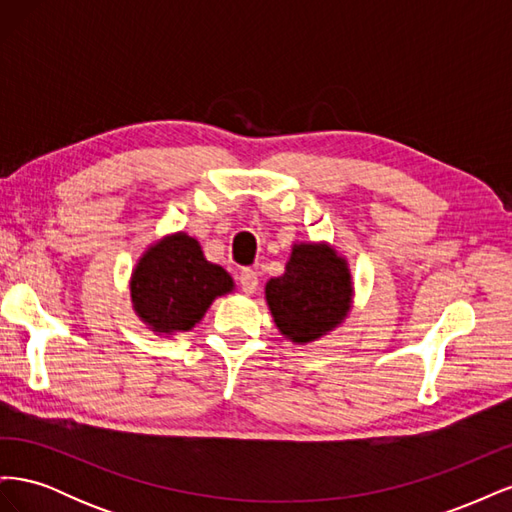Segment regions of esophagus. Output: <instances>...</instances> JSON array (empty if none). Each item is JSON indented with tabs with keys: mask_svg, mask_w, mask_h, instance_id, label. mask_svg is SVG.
<instances>
[{
	"mask_svg": "<svg viewBox=\"0 0 512 512\" xmlns=\"http://www.w3.org/2000/svg\"><path fill=\"white\" fill-rule=\"evenodd\" d=\"M239 284L247 294H252L258 288V273L254 269H241Z\"/></svg>",
	"mask_w": 512,
	"mask_h": 512,
	"instance_id": "esophagus-1",
	"label": "esophagus"
}]
</instances>
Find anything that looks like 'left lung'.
Wrapping results in <instances>:
<instances>
[{
	"instance_id": "8db88e82",
	"label": "left lung",
	"mask_w": 512,
	"mask_h": 512,
	"mask_svg": "<svg viewBox=\"0 0 512 512\" xmlns=\"http://www.w3.org/2000/svg\"><path fill=\"white\" fill-rule=\"evenodd\" d=\"M346 260L329 245H294L286 273L267 284L277 329L297 344L314 342L344 320L350 309Z\"/></svg>"
}]
</instances>
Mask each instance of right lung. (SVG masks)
Segmentation results:
<instances>
[{"instance_id": "right-lung-1", "label": "right lung", "mask_w": 512, "mask_h": 512, "mask_svg": "<svg viewBox=\"0 0 512 512\" xmlns=\"http://www.w3.org/2000/svg\"><path fill=\"white\" fill-rule=\"evenodd\" d=\"M232 290L230 275L205 260L196 239L168 237L153 245L132 275V301L153 331H190L211 301Z\"/></svg>"}]
</instances>
